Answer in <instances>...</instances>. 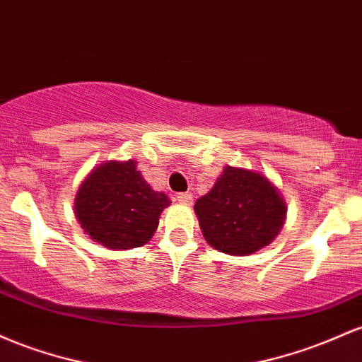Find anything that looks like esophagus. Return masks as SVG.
<instances>
[{"label":"esophagus","mask_w":362,"mask_h":362,"mask_svg":"<svg viewBox=\"0 0 362 362\" xmlns=\"http://www.w3.org/2000/svg\"><path fill=\"white\" fill-rule=\"evenodd\" d=\"M176 200L182 203V205H192L193 203V194L192 193H177Z\"/></svg>","instance_id":"34e87169"}]
</instances>
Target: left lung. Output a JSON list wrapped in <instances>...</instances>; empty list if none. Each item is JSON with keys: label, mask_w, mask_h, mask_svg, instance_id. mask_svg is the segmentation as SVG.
Listing matches in <instances>:
<instances>
[{"label": "left lung", "mask_w": 362, "mask_h": 362, "mask_svg": "<svg viewBox=\"0 0 362 362\" xmlns=\"http://www.w3.org/2000/svg\"><path fill=\"white\" fill-rule=\"evenodd\" d=\"M203 238L226 255L246 257L269 246L282 229L287 206L262 173L226 165L214 188L194 203Z\"/></svg>", "instance_id": "8db88e82"}]
</instances>
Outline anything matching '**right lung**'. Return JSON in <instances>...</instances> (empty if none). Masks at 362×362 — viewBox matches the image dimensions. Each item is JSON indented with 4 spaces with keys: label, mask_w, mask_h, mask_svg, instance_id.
<instances>
[{
    "label": "right lung",
    "mask_w": 362,
    "mask_h": 362,
    "mask_svg": "<svg viewBox=\"0 0 362 362\" xmlns=\"http://www.w3.org/2000/svg\"><path fill=\"white\" fill-rule=\"evenodd\" d=\"M169 203L164 193L150 188L135 160H109L92 169L80 185L75 215L95 243L111 250H132L147 245Z\"/></svg>",
    "instance_id": "obj_1"
}]
</instances>
